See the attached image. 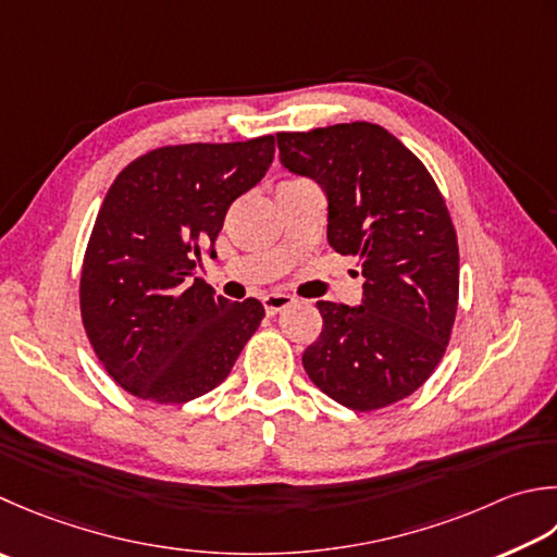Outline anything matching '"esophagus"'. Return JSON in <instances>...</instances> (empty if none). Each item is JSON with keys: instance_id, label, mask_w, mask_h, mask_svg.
<instances>
[{"instance_id": "esophagus-1", "label": "esophagus", "mask_w": 557, "mask_h": 557, "mask_svg": "<svg viewBox=\"0 0 557 557\" xmlns=\"http://www.w3.org/2000/svg\"><path fill=\"white\" fill-rule=\"evenodd\" d=\"M294 299L289 297V294H280V292H272V294H265L263 297V307L268 311V315H275L280 311H285L287 307H292Z\"/></svg>"}]
</instances>
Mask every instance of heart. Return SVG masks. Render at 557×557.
Instances as JSON below:
<instances>
[{
    "label": "heart",
    "mask_w": 557,
    "mask_h": 557,
    "mask_svg": "<svg viewBox=\"0 0 557 557\" xmlns=\"http://www.w3.org/2000/svg\"><path fill=\"white\" fill-rule=\"evenodd\" d=\"M292 183H304V178H289V181H282L280 185H292Z\"/></svg>",
    "instance_id": "heart-1"
}]
</instances>
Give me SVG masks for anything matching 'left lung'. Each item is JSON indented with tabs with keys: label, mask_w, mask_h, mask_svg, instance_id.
<instances>
[{
	"label": "left lung",
	"mask_w": 557,
	"mask_h": 557,
	"mask_svg": "<svg viewBox=\"0 0 557 557\" xmlns=\"http://www.w3.org/2000/svg\"><path fill=\"white\" fill-rule=\"evenodd\" d=\"M280 161L329 198V244L359 258V307L319 301L304 369L325 396L369 412L408 398L437 369L459 307V244L424 163L374 123L277 133Z\"/></svg>",
	"instance_id": "1"
}]
</instances>
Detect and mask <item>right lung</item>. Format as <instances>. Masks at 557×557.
<instances>
[{
	"mask_svg": "<svg viewBox=\"0 0 557 557\" xmlns=\"http://www.w3.org/2000/svg\"><path fill=\"white\" fill-rule=\"evenodd\" d=\"M275 137L151 149L117 173L84 253V331L127 394L188 403L222 384L263 321L258 299L195 277L228 205L265 176Z\"/></svg>",
	"mask_w": 557,
	"mask_h": 557,
	"instance_id": "right-lung-1",
	"label": "right lung"
}]
</instances>
